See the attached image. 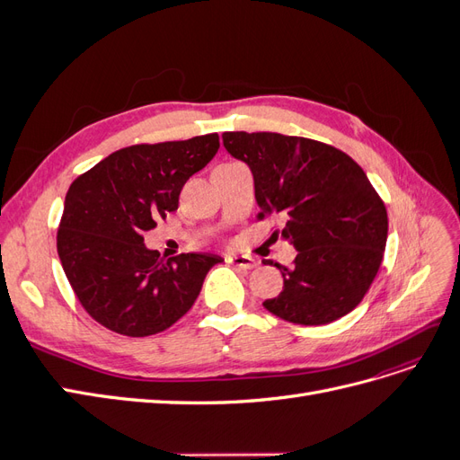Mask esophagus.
Instances as JSON below:
<instances>
[{
  "instance_id": "esophagus-1",
  "label": "esophagus",
  "mask_w": 460,
  "mask_h": 460,
  "mask_svg": "<svg viewBox=\"0 0 460 460\" xmlns=\"http://www.w3.org/2000/svg\"><path fill=\"white\" fill-rule=\"evenodd\" d=\"M226 262L232 264V267H235V269H242V270L253 269L257 264L255 259L247 257V255H226Z\"/></svg>"
}]
</instances>
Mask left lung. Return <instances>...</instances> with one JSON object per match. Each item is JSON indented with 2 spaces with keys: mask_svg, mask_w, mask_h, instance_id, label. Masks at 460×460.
Segmentation results:
<instances>
[{
  "mask_svg": "<svg viewBox=\"0 0 460 460\" xmlns=\"http://www.w3.org/2000/svg\"><path fill=\"white\" fill-rule=\"evenodd\" d=\"M222 144L253 174L259 218L282 213V238L297 249L280 269L284 289L262 307L301 326L351 313L382 264L387 213L365 171L343 151L276 132H225ZM276 235V234H274Z\"/></svg>",
  "mask_w": 460,
  "mask_h": 460,
  "instance_id": "1",
  "label": "left lung"
}]
</instances>
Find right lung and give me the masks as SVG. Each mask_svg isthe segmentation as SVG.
Listing matches in <instances>:
<instances>
[{"label":"right lung","mask_w":460,"mask_h":460,"mask_svg":"<svg viewBox=\"0 0 460 460\" xmlns=\"http://www.w3.org/2000/svg\"><path fill=\"white\" fill-rule=\"evenodd\" d=\"M218 134L130 146L78 176L65 196L58 253L86 313L122 336L171 328L196 303L218 255L164 261L144 243L155 220L178 208L191 174L218 151Z\"/></svg>","instance_id":"add662e5"}]
</instances>
